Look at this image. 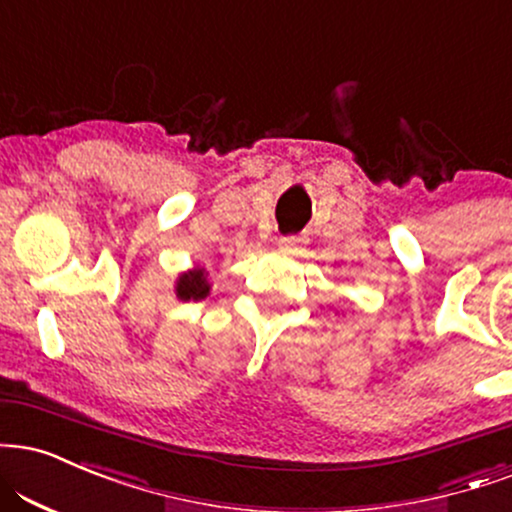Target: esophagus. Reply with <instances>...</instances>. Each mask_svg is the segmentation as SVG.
Listing matches in <instances>:
<instances>
[{
	"mask_svg": "<svg viewBox=\"0 0 512 512\" xmlns=\"http://www.w3.org/2000/svg\"><path fill=\"white\" fill-rule=\"evenodd\" d=\"M300 245H303V238L300 236H281L279 238V248L288 255H298Z\"/></svg>",
	"mask_w": 512,
	"mask_h": 512,
	"instance_id": "obj_1",
	"label": "esophagus"
}]
</instances>
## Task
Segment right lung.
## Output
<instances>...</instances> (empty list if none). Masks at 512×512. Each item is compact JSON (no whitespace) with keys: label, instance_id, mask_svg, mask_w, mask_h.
I'll return each mask as SVG.
<instances>
[{"label":"right lung","instance_id":"add662e5","mask_svg":"<svg viewBox=\"0 0 512 512\" xmlns=\"http://www.w3.org/2000/svg\"><path fill=\"white\" fill-rule=\"evenodd\" d=\"M209 283L205 269H190V272L181 274L176 281V295L181 300H202L207 298Z\"/></svg>","mask_w":512,"mask_h":512}]
</instances>
